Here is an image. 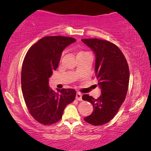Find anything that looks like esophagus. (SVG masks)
Here are the masks:
<instances>
[{"mask_svg": "<svg viewBox=\"0 0 151 151\" xmlns=\"http://www.w3.org/2000/svg\"><path fill=\"white\" fill-rule=\"evenodd\" d=\"M82 93H80V92H78L77 93H76V100H79V101H81L82 100Z\"/></svg>", "mask_w": 151, "mask_h": 151, "instance_id": "34e87169", "label": "esophagus"}]
</instances>
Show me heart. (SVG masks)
<instances>
[{"mask_svg":"<svg viewBox=\"0 0 151 151\" xmlns=\"http://www.w3.org/2000/svg\"><path fill=\"white\" fill-rule=\"evenodd\" d=\"M86 53V52H84V51H80V52H78V54H82V53Z\"/></svg>","mask_w":151,"mask_h":151,"instance_id":"b5f03b06","label":"heart"}]
</instances>
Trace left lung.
<instances>
[{"mask_svg": "<svg viewBox=\"0 0 151 151\" xmlns=\"http://www.w3.org/2000/svg\"><path fill=\"white\" fill-rule=\"evenodd\" d=\"M96 55L95 72L101 89L100 96L95 99L87 94L82 100L88 101L93 111L84 121L101 126L110 122L125 100L129 83V68L120 49L113 43L97 38L82 39Z\"/></svg>", "mask_w": 151, "mask_h": 151, "instance_id": "1", "label": "left lung"}]
</instances>
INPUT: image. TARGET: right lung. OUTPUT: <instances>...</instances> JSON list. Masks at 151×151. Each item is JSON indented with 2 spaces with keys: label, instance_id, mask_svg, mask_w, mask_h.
I'll list each match as a JSON object with an SVG mask.
<instances>
[{
  "label": "right lung",
  "instance_id": "right-lung-1",
  "mask_svg": "<svg viewBox=\"0 0 151 151\" xmlns=\"http://www.w3.org/2000/svg\"><path fill=\"white\" fill-rule=\"evenodd\" d=\"M76 40L61 36H45L31 47L22 67V92L27 109L39 123L51 125L58 122L67 105L75 100L73 88L58 89L49 86V79L57 69L62 52Z\"/></svg>",
  "mask_w": 151,
  "mask_h": 151
}]
</instances>
